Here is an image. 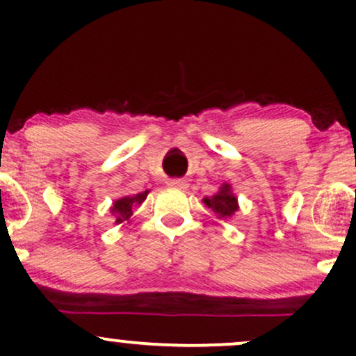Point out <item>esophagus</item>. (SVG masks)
<instances>
[{"mask_svg": "<svg viewBox=\"0 0 356 356\" xmlns=\"http://www.w3.org/2000/svg\"><path fill=\"white\" fill-rule=\"evenodd\" d=\"M170 186H174V187H179V189H184V187H186V182H182L181 179H174V181L170 182Z\"/></svg>", "mask_w": 356, "mask_h": 356, "instance_id": "esophagus-1", "label": "esophagus"}]
</instances>
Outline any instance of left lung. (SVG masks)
<instances>
[{
	"instance_id": "8db88e82",
	"label": "left lung",
	"mask_w": 356,
	"mask_h": 356,
	"mask_svg": "<svg viewBox=\"0 0 356 356\" xmlns=\"http://www.w3.org/2000/svg\"><path fill=\"white\" fill-rule=\"evenodd\" d=\"M204 204L207 207H211L214 211V214H218L219 219H229L234 216V212L238 211V199L232 194L229 184H222L218 194H214L212 197L204 199Z\"/></svg>"
}]
</instances>
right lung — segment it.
<instances>
[{"instance_id": "add662e5", "label": "right lung", "mask_w": 356, "mask_h": 356, "mask_svg": "<svg viewBox=\"0 0 356 356\" xmlns=\"http://www.w3.org/2000/svg\"><path fill=\"white\" fill-rule=\"evenodd\" d=\"M147 194H149V191L138 192L136 195H125V197L117 199V201L113 202V206L110 207V212H112L113 218H115V224H122L125 222V220H130V218H132L134 214V207L140 206V204L145 201Z\"/></svg>"}]
</instances>
